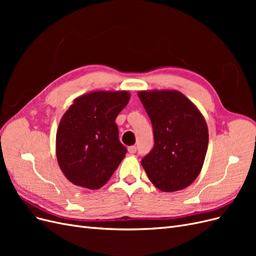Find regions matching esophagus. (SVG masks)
Segmentation results:
<instances>
[{"mask_svg": "<svg viewBox=\"0 0 256 256\" xmlns=\"http://www.w3.org/2000/svg\"><path fill=\"white\" fill-rule=\"evenodd\" d=\"M128 152H129L130 154H136V146H130V147H128Z\"/></svg>", "mask_w": 256, "mask_h": 256, "instance_id": "obj_1", "label": "esophagus"}]
</instances>
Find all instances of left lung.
Listing matches in <instances>:
<instances>
[{
    "label": "left lung",
    "instance_id": "1",
    "mask_svg": "<svg viewBox=\"0 0 256 256\" xmlns=\"http://www.w3.org/2000/svg\"><path fill=\"white\" fill-rule=\"evenodd\" d=\"M138 96L148 114L154 145L141 164L159 190H182L196 180L208 147L203 114L175 90H140Z\"/></svg>",
    "mask_w": 256,
    "mask_h": 256
}]
</instances>
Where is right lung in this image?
Returning <instances> with one entry per match:
<instances>
[{"label":"right lung","instance_id":"right-lung-1","mask_svg":"<svg viewBox=\"0 0 256 256\" xmlns=\"http://www.w3.org/2000/svg\"><path fill=\"white\" fill-rule=\"evenodd\" d=\"M130 99L127 90H96L76 97L56 131L58 166L76 186L96 190L110 180L127 152L115 120Z\"/></svg>","mask_w":256,"mask_h":256}]
</instances>
